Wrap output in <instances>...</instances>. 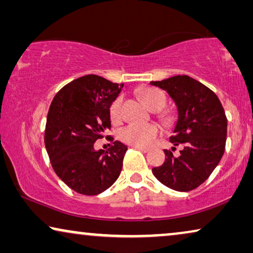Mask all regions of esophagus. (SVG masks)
Wrapping results in <instances>:
<instances>
[{
  "instance_id": "1",
  "label": "esophagus",
  "mask_w": 253,
  "mask_h": 253,
  "mask_svg": "<svg viewBox=\"0 0 253 253\" xmlns=\"http://www.w3.org/2000/svg\"><path fill=\"white\" fill-rule=\"evenodd\" d=\"M133 147L136 148V150H139L141 152H144V153H146V152L150 151V148H148V147H143V146H133Z\"/></svg>"
}]
</instances>
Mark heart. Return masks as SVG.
<instances>
[{
	"instance_id": "obj_1",
	"label": "heart",
	"mask_w": 253,
	"mask_h": 253,
	"mask_svg": "<svg viewBox=\"0 0 253 253\" xmlns=\"http://www.w3.org/2000/svg\"><path fill=\"white\" fill-rule=\"evenodd\" d=\"M143 100L146 106L152 110L164 109L167 102L166 95L160 89L151 88L147 89L143 94ZM123 98L119 96L114 100L112 106H110V116L112 120L117 121L121 120V112H122ZM159 134V126L155 124H137L131 123L122 127L120 131V138L124 143L133 145V146H148L153 143Z\"/></svg>"
}]
</instances>
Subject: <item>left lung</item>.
Instances as JSON below:
<instances>
[{
  "mask_svg": "<svg viewBox=\"0 0 253 253\" xmlns=\"http://www.w3.org/2000/svg\"><path fill=\"white\" fill-rule=\"evenodd\" d=\"M151 85L165 89L174 100L178 119L170 141L183 146L178 157L165 150L164 165L152 171L168 188L191 191L210 177L224 153L226 113L212 89L186 75L151 82Z\"/></svg>",
  "mask_w": 253,
  "mask_h": 253,
  "instance_id": "obj_1",
  "label": "left lung"
}]
</instances>
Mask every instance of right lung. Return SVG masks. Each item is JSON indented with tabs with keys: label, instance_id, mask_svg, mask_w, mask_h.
Here are the masks:
<instances>
[{
	"label": "right lung",
	"instance_id": "obj_1",
	"mask_svg": "<svg viewBox=\"0 0 253 253\" xmlns=\"http://www.w3.org/2000/svg\"><path fill=\"white\" fill-rule=\"evenodd\" d=\"M122 87L86 75L65 85L51 101L44 130L47 153L58 177L81 195L103 192L122 170L126 145L116 140L106 152L94 150L110 129V106Z\"/></svg>",
	"mask_w": 253,
	"mask_h": 253
}]
</instances>
